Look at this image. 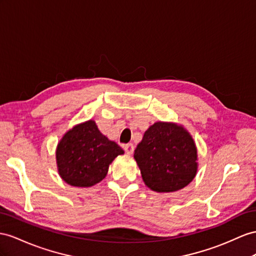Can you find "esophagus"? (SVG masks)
Returning a JSON list of instances; mask_svg holds the SVG:
<instances>
[{
	"instance_id": "obj_1",
	"label": "esophagus",
	"mask_w": 256,
	"mask_h": 256,
	"mask_svg": "<svg viewBox=\"0 0 256 256\" xmlns=\"http://www.w3.org/2000/svg\"><path fill=\"white\" fill-rule=\"evenodd\" d=\"M124 150L128 154H132L134 152V145L133 144H128V145L124 146Z\"/></svg>"
}]
</instances>
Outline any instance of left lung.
Instances as JSON below:
<instances>
[{"label":"left lung","instance_id":"1","mask_svg":"<svg viewBox=\"0 0 256 256\" xmlns=\"http://www.w3.org/2000/svg\"><path fill=\"white\" fill-rule=\"evenodd\" d=\"M145 185L173 192L190 184L198 171V152L190 133L174 122H156L134 152Z\"/></svg>","mask_w":256,"mask_h":256}]
</instances>
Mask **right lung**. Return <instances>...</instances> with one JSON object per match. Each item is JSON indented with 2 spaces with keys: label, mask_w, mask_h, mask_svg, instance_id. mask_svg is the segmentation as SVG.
Returning <instances> with one entry per match:
<instances>
[{
  "label": "right lung",
  "mask_w": 256,
  "mask_h": 256,
  "mask_svg": "<svg viewBox=\"0 0 256 256\" xmlns=\"http://www.w3.org/2000/svg\"><path fill=\"white\" fill-rule=\"evenodd\" d=\"M123 149L100 133L94 120L67 130L56 148L58 174L74 187H92L102 182L109 166Z\"/></svg>",
  "instance_id": "obj_1"
}]
</instances>
